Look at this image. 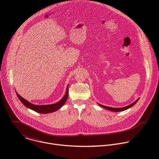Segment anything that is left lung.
Listing matches in <instances>:
<instances>
[{"instance_id": "left-lung-1", "label": "left lung", "mask_w": 159, "mask_h": 159, "mask_svg": "<svg viewBox=\"0 0 159 159\" xmlns=\"http://www.w3.org/2000/svg\"><path fill=\"white\" fill-rule=\"evenodd\" d=\"M139 99H138L137 101H134L133 103H132L131 104H130V105H129V106H127L123 107H120V108L111 107H108V106H105L101 105V104H99L100 106H101V107H102L103 108H105V109H107V110H109V111H114V112H119V111H125V110H126V109H128V108L132 107L133 105H134L137 102V101H139Z\"/></svg>"}]
</instances>
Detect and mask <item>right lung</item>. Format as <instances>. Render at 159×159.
<instances>
[{"label":"right lung","mask_w":159,"mask_h":159,"mask_svg":"<svg viewBox=\"0 0 159 159\" xmlns=\"http://www.w3.org/2000/svg\"><path fill=\"white\" fill-rule=\"evenodd\" d=\"M16 94H17L19 99L26 107L37 112L43 113V114H47V113H50V112H53L56 111L57 110L60 109L65 103V102L67 100L68 96H69V85H67L65 94L64 97L62 98V99L60 100L59 102H58L55 104H53L41 105V106L34 105V104L30 103V102H28L24 98H22L17 93H16Z\"/></svg>","instance_id":"1"}]
</instances>
